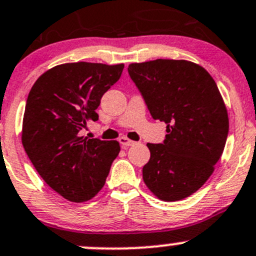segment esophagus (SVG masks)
Here are the masks:
<instances>
[{
    "label": "esophagus",
    "mask_w": 256,
    "mask_h": 256,
    "mask_svg": "<svg viewBox=\"0 0 256 256\" xmlns=\"http://www.w3.org/2000/svg\"><path fill=\"white\" fill-rule=\"evenodd\" d=\"M118 142L121 144V146L125 147V148L128 146H132V144H135L132 140H128V138H118Z\"/></svg>",
    "instance_id": "obj_1"
}]
</instances>
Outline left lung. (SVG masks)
Wrapping results in <instances>:
<instances>
[{
    "mask_svg": "<svg viewBox=\"0 0 256 256\" xmlns=\"http://www.w3.org/2000/svg\"><path fill=\"white\" fill-rule=\"evenodd\" d=\"M128 72L152 118L167 124L164 142L147 144L144 183L160 200H183L210 177L226 146L229 120L218 86L187 60L134 63Z\"/></svg>",
    "mask_w": 256,
    "mask_h": 256,
    "instance_id": "left-lung-1",
    "label": "left lung"
}]
</instances>
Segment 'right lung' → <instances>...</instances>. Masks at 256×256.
Listing matches in <instances>:
<instances>
[{
    "label": "right lung",
    "instance_id": "obj_1",
    "mask_svg": "<svg viewBox=\"0 0 256 256\" xmlns=\"http://www.w3.org/2000/svg\"><path fill=\"white\" fill-rule=\"evenodd\" d=\"M124 64L66 63L49 69L28 94L22 144L52 190L72 202L89 200L104 187L118 141L79 136L102 95L120 79Z\"/></svg>",
    "mask_w": 256,
    "mask_h": 256
}]
</instances>
